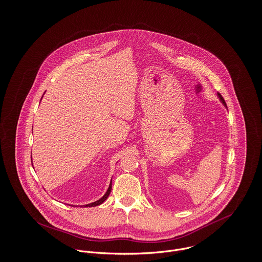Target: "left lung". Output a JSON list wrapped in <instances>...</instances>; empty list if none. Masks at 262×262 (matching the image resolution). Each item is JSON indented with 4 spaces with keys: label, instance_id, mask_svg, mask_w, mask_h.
Masks as SVG:
<instances>
[{
    "label": "left lung",
    "instance_id": "1",
    "mask_svg": "<svg viewBox=\"0 0 262 262\" xmlns=\"http://www.w3.org/2000/svg\"><path fill=\"white\" fill-rule=\"evenodd\" d=\"M217 95H218V97H219V99H220V101H221V102H222V103H223V105H224V106H226V107H227V105H226V102H225V100H224V98H223V97H222V95H221V94H220V93H219V92H218V94H217Z\"/></svg>",
    "mask_w": 262,
    "mask_h": 262
}]
</instances>
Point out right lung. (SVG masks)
Here are the masks:
<instances>
[{
	"mask_svg": "<svg viewBox=\"0 0 262 262\" xmlns=\"http://www.w3.org/2000/svg\"><path fill=\"white\" fill-rule=\"evenodd\" d=\"M42 97H43V96H42ZM111 191H112V181H111V184H110V187H108L106 193H105L99 200H97V201H95V202H92V203L86 204V205H84L83 207H95V206H98V205L103 203V202L107 199V197L110 196Z\"/></svg>",
	"mask_w": 262,
	"mask_h": 262,
	"instance_id": "1",
	"label": "right lung"
}]
</instances>
